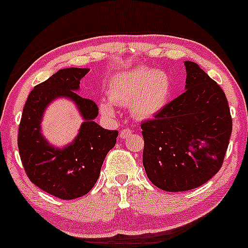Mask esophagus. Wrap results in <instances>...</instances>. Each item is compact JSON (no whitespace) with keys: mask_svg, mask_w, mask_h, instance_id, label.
<instances>
[{"mask_svg":"<svg viewBox=\"0 0 248 248\" xmlns=\"http://www.w3.org/2000/svg\"><path fill=\"white\" fill-rule=\"evenodd\" d=\"M130 135H131V130H130V129H124V130H122V132H121V139H126V137H129Z\"/></svg>","mask_w":248,"mask_h":248,"instance_id":"1","label":"esophagus"}]
</instances>
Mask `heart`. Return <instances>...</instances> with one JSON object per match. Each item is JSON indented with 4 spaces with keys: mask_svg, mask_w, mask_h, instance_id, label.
<instances>
[{
    "mask_svg": "<svg viewBox=\"0 0 248 248\" xmlns=\"http://www.w3.org/2000/svg\"><path fill=\"white\" fill-rule=\"evenodd\" d=\"M173 91V81L165 70L136 67L116 74L107 85L108 100H101L99 109L104 116L114 117L117 106H130L136 121L156 117L167 105Z\"/></svg>",
    "mask_w": 248,
    "mask_h": 248,
    "instance_id": "obj_1",
    "label": "heart"
}]
</instances>
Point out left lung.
I'll list each match as a JSON object with an SVG mask.
<instances>
[{"label": "left lung", "instance_id": "obj_1", "mask_svg": "<svg viewBox=\"0 0 248 248\" xmlns=\"http://www.w3.org/2000/svg\"><path fill=\"white\" fill-rule=\"evenodd\" d=\"M184 65L186 91L141 125L145 173L168 192L210 180L221 168L232 135L224 92L197 63L185 61Z\"/></svg>", "mask_w": 248, "mask_h": 248}]
</instances>
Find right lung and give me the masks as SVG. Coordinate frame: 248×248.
<instances>
[{
  "instance_id": "1",
  "label": "right lung",
  "mask_w": 248,
  "mask_h": 248,
  "mask_svg": "<svg viewBox=\"0 0 248 248\" xmlns=\"http://www.w3.org/2000/svg\"><path fill=\"white\" fill-rule=\"evenodd\" d=\"M88 71L87 68L61 69L35 86L20 122L17 147L27 177L43 191L61 200H75L92 190L107 153L118 137L117 130H106L94 122L99 113L95 103L76 93ZM58 97L73 101L84 119L78 136L62 148L51 145L41 134L45 109Z\"/></svg>"
}]
</instances>
